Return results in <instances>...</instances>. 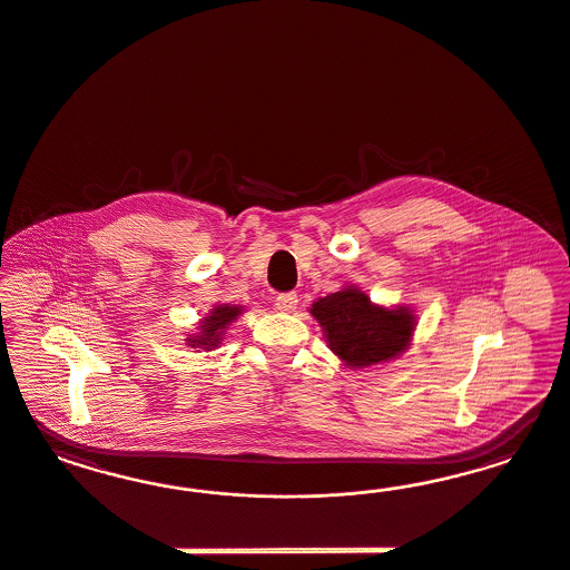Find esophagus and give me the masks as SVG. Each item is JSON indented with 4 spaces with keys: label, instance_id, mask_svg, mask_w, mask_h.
Returning a JSON list of instances; mask_svg holds the SVG:
<instances>
[{
    "label": "esophagus",
    "instance_id": "esophagus-1",
    "mask_svg": "<svg viewBox=\"0 0 570 570\" xmlns=\"http://www.w3.org/2000/svg\"><path fill=\"white\" fill-rule=\"evenodd\" d=\"M296 305H298V296L294 293H284L277 294L276 298V309L282 311V313H293L296 309Z\"/></svg>",
    "mask_w": 570,
    "mask_h": 570
}]
</instances>
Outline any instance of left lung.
<instances>
[{
	"label": "left lung",
	"instance_id": "obj_1",
	"mask_svg": "<svg viewBox=\"0 0 570 570\" xmlns=\"http://www.w3.org/2000/svg\"><path fill=\"white\" fill-rule=\"evenodd\" d=\"M309 313L330 351L351 370L397 360L412 345L417 326L412 307L376 305L355 284L317 298Z\"/></svg>",
	"mask_w": 570,
	"mask_h": 570
}]
</instances>
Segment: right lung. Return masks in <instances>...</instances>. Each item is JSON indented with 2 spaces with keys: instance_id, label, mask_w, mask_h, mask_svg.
<instances>
[{
  "instance_id": "right-lung-1",
  "label": "right lung",
  "mask_w": 570,
  "mask_h": 570,
  "mask_svg": "<svg viewBox=\"0 0 570 570\" xmlns=\"http://www.w3.org/2000/svg\"><path fill=\"white\" fill-rule=\"evenodd\" d=\"M240 305H229V303H222L215 305L213 309L208 311L207 317L200 320L198 324V332L196 334H188L186 345L190 348H203V351H213L222 345L227 328L234 320H238L242 313Z\"/></svg>"
}]
</instances>
